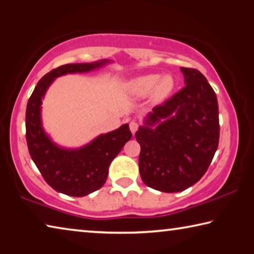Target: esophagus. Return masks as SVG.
Masks as SVG:
<instances>
[{"mask_svg": "<svg viewBox=\"0 0 254 254\" xmlns=\"http://www.w3.org/2000/svg\"><path fill=\"white\" fill-rule=\"evenodd\" d=\"M137 128H139V124L135 121H132L130 122V130L132 132V134H134V133L137 131Z\"/></svg>", "mask_w": 254, "mask_h": 254, "instance_id": "34e87169", "label": "esophagus"}]
</instances>
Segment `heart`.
I'll list each match as a JSON object with an SVG mask.
<instances>
[{
    "label": "heart",
    "mask_w": 254,
    "mask_h": 254,
    "mask_svg": "<svg viewBox=\"0 0 254 254\" xmlns=\"http://www.w3.org/2000/svg\"><path fill=\"white\" fill-rule=\"evenodd\" d=\"M175 86V79L171 75L161 77L159 74H149L131 80L128 92L134 97H145L152 93V100L160 103L174 92Z\"/></svg>",
    "instance_id": "heart-1"
}]
</instances>
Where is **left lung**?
Wrapping results in <instances>:
<instances>
[{
	"label": "left lung",
	"instance_id": "1",
	"mask_svg": "<svg viewBox=\"0 0 254 254\" xmlns=\"http://www.w3.org/2000/svg\"><path fill=\"white\" fill-rule=\"evenodd\" d=\"M185 86L153 107L135 132L141 147L139 170L148 187L178 192L207 171L218 147L216 94L199 70L182 67Z\"/></svg>",
	"mask_w": 254,
	"mask_h": 254
}]
</instances>
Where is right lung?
<instances>
[{
	"mask_svg": "<svg viewBox=\"0 0 254 254\" xmlns=\"http://www.w3.org/2000/svg\"><path fill=\"white\" fill-rule=\"evenodd\" d=\"M109 60L91 64H67L49 71L38 81L25 112V137L29 153L42 177L56 191L81 197L100 189L105 184L109 167L132 133L128 124L101 134L79 149H64L55 144L41 126V103L55 78L66 74L97 69Z\"/></svg>",
	"mask_w": 254,
	"mask_h": 254,
	"instance_id": "obj_1",
	"label": "right lung"
}]
</instances>
